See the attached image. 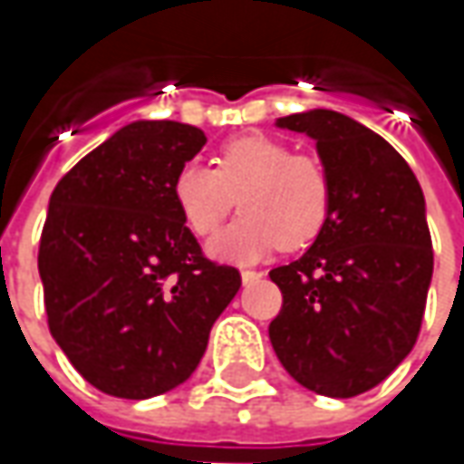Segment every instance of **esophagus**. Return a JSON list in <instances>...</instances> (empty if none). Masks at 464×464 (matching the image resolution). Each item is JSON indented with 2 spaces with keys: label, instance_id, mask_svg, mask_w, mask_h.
<instances>
[{
  "label": "esophagus",
  "instance_id": "1",
  "mask_svg": "<svg viewBox=\"0 0 464 464\" xmlns=\"http://www.w3.org/2000/svg\"><path fill=\"white\" fill-rule=\"evenodd\" d=\"M240 276H242V284H256L263 274H260V271H250V268H242Z\"/></svg>",
  "mask_w": 464,
  "mask_h": 464
}]
</instances>
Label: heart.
Listing matches in <instances>:
<instances>
[{"mask_svg":"<svg viewBox=\"0 0 464 464\" xmlns=\"http://www.w3.org/2000/svg\"><path fill=\"white\" fill-rule=\"evenodd\" d=\"M172 196L196 237L219 229L229 208L240 217L211 242L222 260H256L274 247H307L328 222L333 183L323 160L292 152L286 141L245 134L224 141L214 169L188 162L172 178Z\"/></svg>","mask_w":464,"mask_h":464,"instance_id":"obj_1","label":"heart"}]
</instances>
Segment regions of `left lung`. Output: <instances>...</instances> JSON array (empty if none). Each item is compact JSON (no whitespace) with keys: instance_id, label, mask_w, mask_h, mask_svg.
Returning a JSON list of instances; mask_svg holds the SVG:
<instances>
[{"instance_id":"8db88e82","label":"left lung","mask_w":464,"mask_h":464,"mask_svg":"<svg viewBox=\"0 0 464 464\" xmlns=\"http://www.w3.org/2000/svg\"><path fill=\"white\" fill-rule=\"evenodd\" d=\"M276 123L317 141L333 206L310 250L268 274L284 296L268 335L302 387L353 398L416 346L434 274L423 190L401 154L353 118L307 111Z\"/></svg>"}]
</instances>
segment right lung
Masks as SVG:
<instances>
[{
    "label": "right lung",
    "instance_id": "obj_1",
    "mask_svg": "<svg viewBox=\"0 0 464 464\" xmlns=\"http://www.w3.org/2000/svg\"><path fill=\"white\" fill-rule=\"evenodd\" d=\"M201 129L136 121L56 183L38 247L48 330L100 392L144 401L183 384L237 295V268L201 253L172 196Z\"/></svg>",
    "mask_w": 464,
    "mask_h": 464
}]
</instances>
